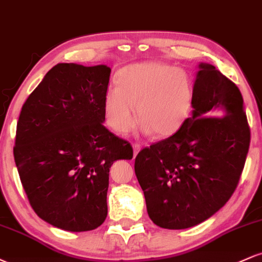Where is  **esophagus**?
<instances>
[{
  "label": "esophagus",
  "mask_w": 262,
  "mask_h": 262,
  "mask_svg": "<svg viewBox=\"0 0 262 262\" xmlns=\"http://www.w3.org/2000/svg\"><path fill=\"white\" fill-rule=\"evenodd\" d=\"M133 149H134V158H135L138 152H139V150L141 149L140 143H134V144H133Z\"/></svg>",
  "instance_id": "1"
}]
</instances>
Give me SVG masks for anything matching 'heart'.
Here are the masks:
<instances>
[{"instance_id":"heart-1","label":"heart","mask_w":262,"mask_h":262,"mask_svg":"<svg viewBox=\"0 0 262 262\" xmlns=\"http://www.w3.org/2000/svg\"><path fill=\"white\" fill-rule=\"evenodd\" d=\"M194 101L193 80L176 66L145 62L124 68L118 86H111L103 100L106 121L118 134L134 128L137 117L145 133L167 138L191 117Z\"/></svg>"}]
</instances>
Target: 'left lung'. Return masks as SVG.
Instances as JSON below:
<instances>
[{
	"instance_id": "left-lung-1",
	"label": "left lung",
	"mask_w": 262,
	"mask_h": 262,
	"mask_svg": "<svg viewBox=\"0 0 262 262\" xmlns=\"http://www.w3.org/2000/svg\"><path fill=\"white\" fill-rule=\"evenodd\" d=\"M249 145L240 90L213 65L201 64L192 116L135 158L150 219L165 229H186L212 217L236 189Z\"/></svg>"
}]
</instances>
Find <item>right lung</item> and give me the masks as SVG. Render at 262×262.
Segmentation results:
<instances>
[{"label": "right lung", "mask_w": 262, "mask_h": 262, "mask_svg": "<svg viewBox=\"0 0 262 262\" xmlns=\"http://www.w3.org/2000/svg\"><path fill=\"white\" fill-rule=\"evenodd\" d=\"M111 69L61 62L23 104L13 155L33 210L69 231L96 229L107 217L110 167L133 148L103 125Z\"/></svg>", "instance_id": "obj_1"}]
</instances>
